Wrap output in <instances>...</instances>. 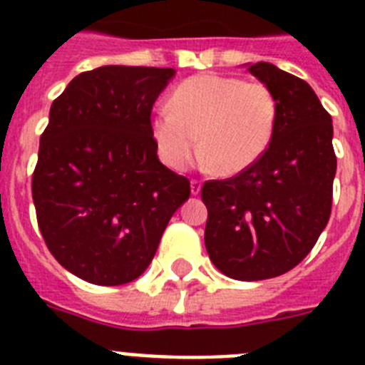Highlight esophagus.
<instances>
[{"label":"esophagus","instance_id":"esophagus-1","mask_svg":"<svg viewBox=\"0 0 365 365\" xmlns=\"http://www.w3.org/2000/svg\"><path fill=\"white\" fill-rule=\"evenodd\" d=\"M190 186H192V193L193 195H197L199 192H201V186L202 182L199 179H192V182H190Z\"/></svg>","mask_w":365,"mask_h":365}]
</instances>
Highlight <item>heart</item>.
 Here are the masks:
<instances>
[{
  "label": "heart",
  "mask_w": 365,
  "mask_h": 365,
  "mask_svg": "<svg viewBox=\"0 0 365 365\" xmlns=\"http://www.w3.org/2000/svg\"><path fill=\"white\" fill-rule=\"evenodd\" d=\"M276 124L278 100L270 87L205 73L175 87L170 109L151 118V135L173 170H185L199 146L202 163L221 175H235L267 153Z\"/></svg>",
  "instance_id": "heart-1"
}]
</instances>
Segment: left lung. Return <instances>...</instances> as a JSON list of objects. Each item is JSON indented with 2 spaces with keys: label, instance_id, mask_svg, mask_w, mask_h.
Listing matches in <instances>:
<instances>
[{
  "label": "left lung",
  "instance_id": "obj_1",
  "mask_svg": "<svg viewBox=\"0 0 365 365\" xmlns=\"http://www.w3.org/2000/svg\"><path fill=\"white\" fill-rule=\"evenodd\" d=\"M248 71L278 100L272 143L245 172L206 180L201 197L212 263L228 278L259 282L302 263L327 227L336 155L331 115L305 80L267 62Z\"/></svg>",
  "mask_w": 365,
  "mask_h": 365
}]
</instances>
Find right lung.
I'll use <instances>...</instances> for the list:
<instances>
[{
	"label": "right lung",
	"instance_id": "1",
	"mask_svg": "<svg viewBox=\"0 0 365 365\" xmlns=\"http://www.w3.org/2000/svg\"><path fill=\"white\" fill-rule=\"evenodd\" d=\"M175 71L104 66L51 106L32 173L38 227L54 259L95 285H124L153 259L190 180L157 157L151 109Z\"/></svg>",
	"mask_w": 365,
	"mask_h": 365
}]
</instances>
